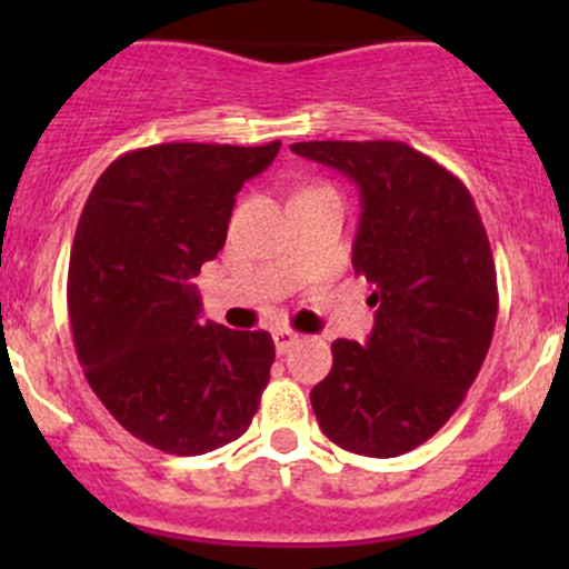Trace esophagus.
<instances>
[{
    "label": "esophagus",
    "mask_w": 569,
    "mask_h": 569,
    "mask_svg": "<svg viewBox=\"0 0 569 569\" xmlns=\"http://www.w3.org/2000/svg\"><path fill=\"white\" fill-rule=\"evenodd\" d=\"M297 338H300V336H297V332H291V330H286V327H274V330H272V341H274V349H278L280 355H283L286 349H289L291 343L297 341Z\"/></svg>",
    "instance_id": "obj_1"
}]
</instances>
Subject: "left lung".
<instances>
[{
  "label": "left lung",
  "mask_w": 569,
  "mask_h": 569,
  "mask_svg": "<svg viewBox=\"0 0 569 569\" xmlns=\"http://www.w3.org/2000/svg\"><path fill=\"white\" fill-rule=\"evenodd\" d=\"M297 157L358 183L352 267L375 283L369 341H332L311 391L321 432L363 457L427 443L462 405L498 317L496 263L479 209L455 173L393 140L295 142Z\"/></svg>",
  "instance_id": "obj_1"
}]
</instances>
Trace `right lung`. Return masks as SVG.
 Returning a JSON list of instances; mask_svg holds the SVG:
<instances>
[{
	"mask_svg": "<svg viewBox=\"0 0 569 569\" xmlns=\"http://www.w3.org/2000/svg\"><path fill=\"white\" fill-rule=\"evenodd\" d=\"M280 142H162L114 159L71 248L68 313L90 388L142 443L178 457L248 432L269 382L267 330L200 325L198 278L228 237L237 192Z\"/></svg>",
	"mask_w": 569,
	"mask_h": 569,
	"instance_id": "right-lung-1",
	"label": "right lung"
}]
</instances>
